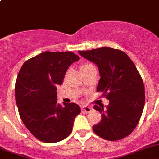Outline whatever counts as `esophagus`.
<instances>
[{"label": "esophagus", "instance_id": "1", "mask_svg": "<svg viewBox=\"0 0 159 159\" xmlns=\"http://www.w3.org/2000/svg\"><path fill=\"white\" fill-rule=\"evenodd\" d=\"M81 109H82L83 111L86 112V113H89L92 110V108L89 106H81Z\"/></svg>", "mask_w": 159, "mask_h": 159}]
</instances>
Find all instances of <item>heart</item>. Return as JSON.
Here are the masks:
<instances>
[{
    "mask_svg": "<svg viewBox=\"0 0 159 159\" xmlns=\"http://www.w3.org/2000/svg\"><path fill=\"white\" fill-rule=\"evenodd\" d=\"M91 65H91V64H84V65H82V66H81V69H83V68H87V67H89V66H91Z\"/></svg>",
    "mask_w": 159,
    "mask_h": 159,
    "instance_id": "b5f03b06",
    "label": "heart"
}]
</instances>
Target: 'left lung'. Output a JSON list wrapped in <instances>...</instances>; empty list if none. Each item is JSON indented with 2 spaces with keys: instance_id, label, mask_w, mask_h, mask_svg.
<instances>
[{
  "instance_id": "left-lung-1",
  "label": "left lung",
  "mask_w": 159,
  "mask_h": 159,
  "mask_svg": "<svg viewBox=\"0 0 159 159\" xmlns=\"http://www.w3.org/2000/svg\"><path fill=\"white\" fill-rule=\"evenodd\" d=\"M78 53L98 67L97 91L109 100L106 108L94 106L102 114L100 122L93 126L94 133L108 141L124 139L135 129L144 109L145 87L140 74L127 54L118 49L102 47Z\"/></svg>"
}]
</instances>
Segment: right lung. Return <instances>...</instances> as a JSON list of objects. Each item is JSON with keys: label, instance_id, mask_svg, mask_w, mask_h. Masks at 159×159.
I'll return each instance as SVG.
<instances>
[{"label": "right lung", "instance_id": "1", "mask_svg": "<svg viewBox=\"0 0 159 159\" xmlns=\"http://www.w3.org/2000/svg\"><path fill=\"white\" fill-rule=\"evenodd\" d=\"M80 59L70 51H45L24 63L15 83V99L22 121L36 139L54 143L71 133L74 120L81 113L77 104L57 101V86L68 67Z\"/></svg>", "mask_w": 159, "mask_h": 159}]
</instances>
